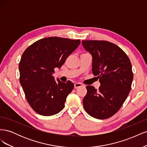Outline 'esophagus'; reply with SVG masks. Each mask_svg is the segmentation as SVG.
<instances>
[{
	"label": "esophagus",
	"instance_id": "1",
	"mask_svg": "<svg viewBox=\"0 0 147 147\" xmlns=\"http://www.w3.org/2000/svg\"><path fill=\"white\" fill-rule=\"evenodd\" d=\"M83 85L82 84V83H75L74 84V88L75 89H77V88H80L82 86H83Z\"/></svg>",
	"mask_w": 147,
	"mask_h": 147
}]
</instances>
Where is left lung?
Instances as JSON below:
<instances>
[{"mask_svg":"<svg viewBox=\"0 0 147 147\" xmlns=\"http://www.w3.org/2000/svg\"><path fill=\"white\" fill-rule=\"evenodd\" d=\"M84 48L92 57V71L99 79L97 90L86 86L83 100L86 112L104 119L112 117L121 107L131 89L132 65L128 56L115 44L105 40H83Z\"/></svg>","mask_w":147,"mask_h":147,"instance_id":"8db88e82","label":"left lung"}]
</instances>
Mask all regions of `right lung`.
I'll list each match as a JSON object with an SVG mask.
<instances>
[{
  "label": "right lung",
  "instance_id": "right-lung-1",
  "mask_svg": "<svg viewBox=\"0 0 147 147\" xmlns=\"http://www.w3.org/2000/svg\"><path fill=\"white\" fill-rule=\"evenodd\" d=\"M80 44V40L47 37L34 42L23 53L19 64L20 82L35 112L51 116L64 109L74 84L58 78L56 82L53 75L55 69H59Z\"/></svg>",
  "mask_w": 147,
  "mask_h": 147
}]
</instances>
